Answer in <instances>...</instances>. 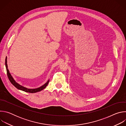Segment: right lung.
Segmentation results:
<instances>
[{"label": "right lung", "mask_w": 126, "mask_h": 126, "mask_svg": "<svg viewBox=\"0 0 126 126\" xmlns=\"http://www.w3.org/2000/svg\"><path fill=\"white\" fill-rule=\"evenodd\" d=\"M5 66H6V71H7V76L8 77V79L9 80V81H10V82L11 83V84L14 85L16 88H17L18 89L20 90L23 91L24 92H28V93H36L38 92H39L42 90H43L44 88H45L46 87V86H47V85L48 84V83L49 82V80L45 84H44L43 86H41L40 87L36 88V89H28L27 88H25L20 85H19V84H18L17 83H16L15 80L13 79V78H12V77L11 76V74L9 73V71L7 68V57H6L5 59Z\"/></svg>", "instance_id": "1"}]
</instances>
